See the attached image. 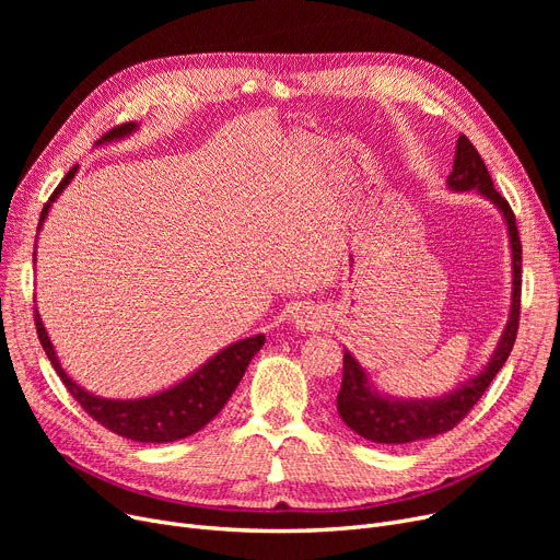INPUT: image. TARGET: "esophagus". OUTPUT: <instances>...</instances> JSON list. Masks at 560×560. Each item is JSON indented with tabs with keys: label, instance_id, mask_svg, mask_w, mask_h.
<instances>
[{
	"label": "esophagus",
	"instance_id": "34e87169",
	"mask_svg": "<svg viewBox=\"0 0 560 560\" xmlns=\"http://www.w3.org/2000/svg\"><path fill=\"white\" fill-rule=\"evenodd\" d=\"M295 327L302 331H317L322 325H325V313L313 308V306H304L295 313Z\"/></svg>",
	"mask_w": 560,
	"mask_h": 560
}]
</instances>
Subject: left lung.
<instances>
[{
    "label": "left lung",
    "instance_id": "8db88e82",
    "mask_svg": "<svg viewBox=\"0 0 560 560\" xmlns=\"http://www.w3.org/2000/svg\"><path fill=\"white\" fill-rule=\"evenodd\" d=\"M447 182L454 190L477 188L483 197L497 203L499 211H502L506 218L511 249H513L511 319L488 368L472 381H467L463 388H458L456 393L443 399L395 401L388 397H381L376 390H370L365 372L361 370L357 359L351 357L349 351H345L342 384L338 393V413L351 431H357L365 440H372V443L404 445V443H416V440L452 431L458 422L467 418L469 410L475 408V404L488 390L494 374L506 363L517 338L520 306H522V243H520V233L515 224V213L511 209V203L492 186L488 167L481 154L477 152V147L463 133L458 136V142H456L454 170Z\"/></svg>",
    "mask_w": 560,
    "mask_h": 560
}]
</instances>
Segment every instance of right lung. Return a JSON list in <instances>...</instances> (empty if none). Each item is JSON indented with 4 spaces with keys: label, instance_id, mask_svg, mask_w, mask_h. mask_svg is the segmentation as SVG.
I'll use <instances>...</instances> for the list:
<instances>
[{
    "label": "right lung",
    "instance_id": "add662e5",
    "mask_svg": "<svg viewBox=\"0 0 560 560\" xmlns=\"http://www.w3.org/2000/svg\"><path fill=\"white\" fill-rule=\"evenodd\" d=\"M133 129H136L133 122L117 125L108 133H104L102 140L122 138ZM74 172H77V165L63 176V182L56 186L49 201L43 206L40 224L49 211V203L70 184ZM34 322H36L38 340L45 349L47 359L51 361L56 374L61 376L68 393L79 401V406L97 424L106 427L108 431L122 438L138 440V443H172V440L188 438L197 433L201 427L209 424L220 413L222 406L229 401L235 386L241 384L249 361L265 342V336H252V338L233 342L231 347L222 349L218 357H213L209 363L199 368L186 381H182V384H176L174 388L159 393L154 397L120 401V399H100L91 393H85L81 386H77L74 381L66 374L61 363H58L36 308H34Z\"/></svg>",
    "mask_w": 560,
    "mask_h": 560
}]
</instances>
